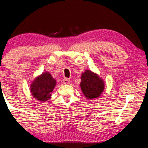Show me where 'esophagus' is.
<instances>
[{
	"label": "esophagus",
	"mask_w": 148,
	"mask_h": 148,
	"mask_svg": "<svg viewBox=\"0 0 148 148\" xmlns=\"http://www.w3.org/2000/svg\"><path fill=\"white\" fill-rule=\"evenodd\" d=\"M63 83L64 84H69L70 83V80L69 78H65L63 79Z\"/></svg>",
	"instance_id": "1"
}]
</instances>
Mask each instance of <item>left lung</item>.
Returning a JSON list of instances; mask_svg holds the SVG:
<instances>
[{
    "instance_id": "obj_1",
    "label": "left lung",
    "mask_w": 148,
    "mask_h": 148,
    "mask_svg": "<svg viewBox=\"0 0 148 148\" xmlns=\"http://www.w3.org/2000/svg\"><path fill=\"white\" fill-rule=\"evenodd\" d=\"M80 88L84 96L88 99H95L101 96L104 90V82L93 71L86 70L82 74Z\"/></svg>"
}]
</instances>
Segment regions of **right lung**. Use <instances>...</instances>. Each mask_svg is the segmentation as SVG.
Here are the masks:
<instances>
[{
    "instance_id": "obj_1",
    "label": "right lung",
    "mask_w": 148,
    "mask_h": 148,
    "mask_svg": "<svg viewBox=\"0 0 148 148\" xmlns=\"http://www.w3.org/2000/svg\"><path fill=\"white\" fill-rule=\"evenodd\" d=\"M57 82L50 73L44 72L36 77L30 86V91L34 98L38 101L46 102L51 97V93Z\"/></svg>"
}]
</instances>
